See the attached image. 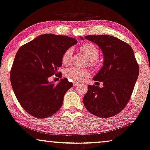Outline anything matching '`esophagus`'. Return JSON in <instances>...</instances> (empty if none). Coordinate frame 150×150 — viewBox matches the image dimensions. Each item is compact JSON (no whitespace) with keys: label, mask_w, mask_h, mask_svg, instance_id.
I'll return each instance as SVG.
<instances>
[{"label":"esophagus","mask_w":150,"mask_h":150,"mask_svg":"<svg viewBox=\"0 0 150 150\" xmlns=\"http://www.w3.org/2000/svg\"><path fill=\"white\" fill-rule=\"evenodd\" d=\"M78 84H79V83L77 82V81H74V82H73V85L75 86H77Z\"/></svg>","instance_id":"obj_1"}]
</instances>
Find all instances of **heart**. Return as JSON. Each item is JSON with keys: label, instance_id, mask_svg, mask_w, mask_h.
<instances>
[{"label": "heart", "instance_id": "heart-1", "mask_svg": "<svg viewBox=\"0 0 150 150\" xmlns=\"http://www.w3.org/2000/svg\"><path fill=\"white\" fill-rule=\"evenodd\" d=\"M80 50L88 59L90 64L91 65H94L95 60L97 59L100 54V51L98 47L93 43H87L81 45L80 47ZM72 57H73V50L72 48L67 49L62 54V64L66 66L69 65L72 61ZM64 75L67 78H69V80L79 81L86 78L89 75V73L86 69H80L76 66H72V67L65 70Z\"/></svg>", "mask_w": 150, "mask_h": 150}]
</instances>
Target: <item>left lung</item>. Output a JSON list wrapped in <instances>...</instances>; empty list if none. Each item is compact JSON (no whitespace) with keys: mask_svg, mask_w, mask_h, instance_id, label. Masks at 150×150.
Segmentation results:
<instances>
[{"mask_svg":"<svg viewBox=\"0 0 150 150\" xmlns=\"http://www.w3.org/2000/svg\"><path fill=\"white\" fill-rule=\"evenodd\" d=\"M86 39L96 43L104 54L103 66L93 77L103 87L88 86L83 102L90 113L110 117L127 105L139 74L134 51L128 43L110 35H88ZM96 82V83H99Z\"/></svg>","mask_w":150,"mask_h":150,"instance_id":"1","label":"left lung"}]
</instances>
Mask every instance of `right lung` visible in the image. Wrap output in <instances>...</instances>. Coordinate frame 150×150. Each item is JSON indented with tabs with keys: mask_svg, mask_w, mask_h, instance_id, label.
<instances>
[{
	"mask_svg": "<svg viewBox=\"0 0 150 150\" xmlns=\"http://www.w3.org/2000/svg\"><path fill=\"white\" fill-rule=\"evenodd\" d=\"M77 43L72 37L44 34L17 51L10 71L11 84L18 102L29 114L44 118L61 108L73 83L64 78L54 84L48 78L54 75L62 77L58 69L62 54Z\"/></svg>",
	"mask_w": 150,
	"mask_h": 150,
	"instance_id": "right-lung-1",
	"label": "right lung"
}]
</instances>
